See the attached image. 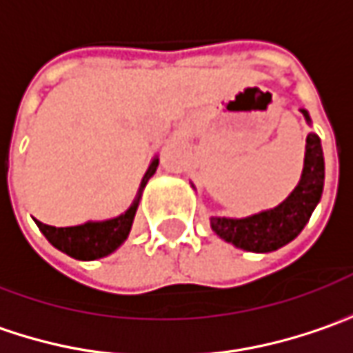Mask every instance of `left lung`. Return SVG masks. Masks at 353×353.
I'll use <instances>...</instances> for the list:
<instances>
[{
    "label": "left lung",
    "instance_id": "left-lung-1",
    "mask_svg": "<svg viewBox=\"0 0 353 353\" xmlns=\"http://www.w3.org/2000/svg\"><path fill=\"white\" fill-rule=\"evenodd\" d=\"M310 121L307 112H303ZM323 190V154L320 137L316 134L305 139V159L298 188L274 210L261 212L243 219L212 218V230L219 238L248 252H274L298 238L303 225L318 205Z\"/></svg>",
    "mask_w": 353,
    "mask_h": 353
}]
</instances>
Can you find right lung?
Returning a JSON list of instances; mask_svg holds the SVG:
<instances>
[{
  "label": "right lung",
  "mask_w": 353,
  "mask_h": 353,
  "mask_svg": "<svg viewBox=\"0 0 353 353\" xmlns=\"http://www.w3.org/2000/svg\"><path fill=\"white\" fill-rule=\"evenodd\" d=\"M157 159L152 161V165L148 168L145 176L141 179V190L145 188L148 179L156 174ZM137 201L130 205V210L125 214H121L119 218L108 219V221H90L83 225H73V228H53L48 223L37 221L39 230L43 232V236L50 239L57 250L65 252L68 256L75 259H97L112 254L115 248L128 238L132 223H134L135 210H137Z\"/></svg>",
  "instance_id": "add662e5"
}]
</instances>
